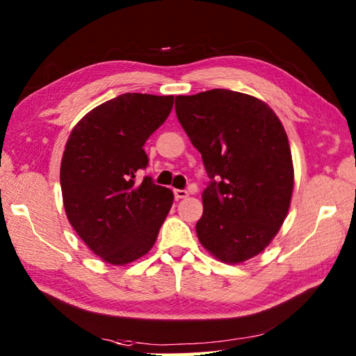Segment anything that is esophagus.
<instances>
[{
	"label": "esophagus",
	"mask_w": 356,
	"mask_h": 356,
	"mask_svg": "<svg viewBox=\"0 0 356 356\" xmlns=\"http://www.w3.org/2000/svg\"><path fill=\"white\" fill-rule=\"evenodd\" d=\"M188 195H190V193L185 191V190H174V197H176V200L186 199Z\"/></svg>",
	"instance_id": "obj_1"
}]
</instances>
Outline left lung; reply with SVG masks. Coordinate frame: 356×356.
I'll list each match as a JSON object with an SVG mask.
<instances>
[{
  "mask_svg": "<svg viewBox=\"0 0 356 356\" xmlns=\"http://www.w3.org/2000/svg\"><path fill=\"white\" fill-rule=\"evenodd\" d=\"M176 115L213 180L202 193L199 241L218 261L245 263L269 246L289 213L284 127L266 102L225 88L177 96Z\"/></svg>",
  "mask_w": 356,
  "mask_h": 356,
  "instance_id": "left-lung-1",
  "label": "left lung"
}]
</instances>
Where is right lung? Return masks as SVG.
Here are the masks:
<instances>
[{
    "mask_svg": "<svg viewBox=\"0 0 356 356\" xmlns=\"http://www.w3.org/2000/svg\"><path fill=\"white\" fill-rule=\"evenodd\" d=\"M174 96L125 93L73 127L61 161L65 216L102 261L124 266L156 243L172 207L170 188L136 172L148 165L147 139L170 116Z\"/></svg>",
    "mask_w": 356,
    "mask_h": 356,
    "instance_id": "obj_1",
    "label": "right lung"
}]
</instances>
